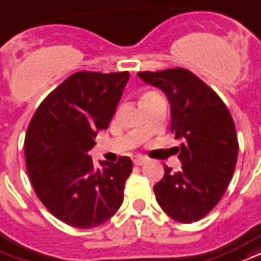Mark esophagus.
I'll return each mask as SVG.
<instances>
[{
  "instance_id": "obj_1",
  "label": "esophagus",
  "mask_w": 261,
  "mask_h": 261,
  "mask_svg": "<svg viewBox=\"0 0 261 261\" xmlns=\"http://www.w3.org/2000/svg\"><path fill=\"white\" fill-rule=\"evenodd\" d=\"M146 159L144 158V156H136V159H134V163H136L137 166H142L145 165Z\"/></svg>"
}]
</instances>
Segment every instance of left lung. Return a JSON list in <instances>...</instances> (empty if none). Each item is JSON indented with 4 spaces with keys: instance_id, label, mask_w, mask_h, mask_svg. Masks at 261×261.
I'll list each match as a JSON object with an SVG mask.
<instances>
[{
    "instance_id": "left-lung-1",
    "label": "left lung",
    "mask_w": 261,
    "mask_h": 261,
    "mask_svg": "<svg viewBox=\"0 0 261 261\" xmlns=\"http://www.w3.org/2000/svg\"><path fill=\"white\" fill-rule=\"evenodd\" d=\"M146 84L163 90L171 106V133L184 138L177 148L179 171L165 166L153 187L158 203L169 217L194 223L217 206L228 188L238 159L232 116L206 83L182 67L138 71Z\"/></svg>"
}]
</instances>
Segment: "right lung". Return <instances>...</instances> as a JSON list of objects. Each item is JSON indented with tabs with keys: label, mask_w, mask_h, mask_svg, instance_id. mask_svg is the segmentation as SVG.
<instances>
[{
	"label": "right lung",
	"mask_w": 261,
	"mask_h": 261,
	"mask_svg": "<svg viewBox=\"0 0 261 261\" xmlns=\"http://www.w3.org/2000/svg\"><path fill=\"white\" fill-rule=\"evenodd\" d=\"M128 71H77L40 103L28 127L24 156L33 190L58 220L76 228H94L123 203L133 171L128 156L94 169L87 152L115 115Z\"/></svg>",
	"instance_id": "add662e5"
}]
</instances>
